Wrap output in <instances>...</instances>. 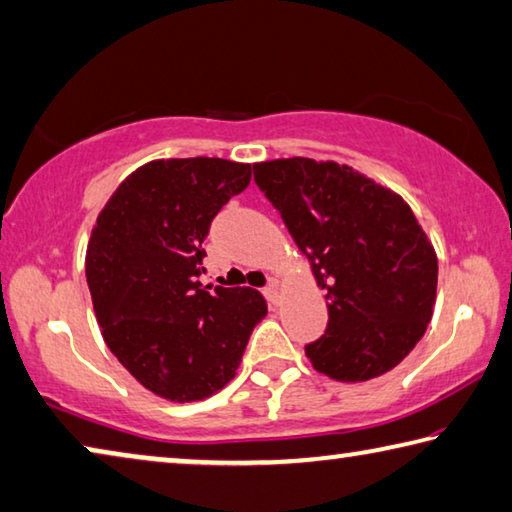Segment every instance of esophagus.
<instances>
[{
    "instance_id": "1",
    "label": "esophagus",
    "mask_w": 512,
    "mask_h": 512,
    "mask_svg": "<svg viewBox=\"0 0 512 512\" xmlns=\"http://www.w3.org/2000/svg\"><path fill=\"white\" fill-rule=\"evenodd\" d=\"M263 295H265L267 301H270V304H279V283H276V281L267 283Z\"/></svg>"
}]
</instances>
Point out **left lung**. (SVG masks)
I'll return each mask as SVG.
<instances>
[{"label": "left lung", "mask_w": 512, "mask_h": 512, "mask_svg": "<svg viewBox=\"0 0 512 512\" xmlns=\"http://www.w3.org/2000/svg\"><path fill=\"white\" fill-rule=\"evenodd\" d=\"M254 181L326 288V333L306 345L315 370L363 383L397 367L422 340L438 288V256L410 206L335 161L254 163Z\"/></svg>", "instance_id": "8db88e82"}]
</instances>
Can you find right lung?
Segmentation results:
<instances>
[{"label":"right lung","instance_id":"right-lung-1","mask_svg":"<svg viewBox=\"0 0 512 512\" xmlns=\"http://www.w3.org/2000/svg\"><path fill=\"white\" fill-rule=\"evenodd\" d=\"M251 181L224 158H161L106 201L86 249V279L113 356L149 392L199 401L229 383L267 315L254 288L201 286L213 217Z\"/></svg>","mask_w":512,"mask_h":512}]
</instances>
